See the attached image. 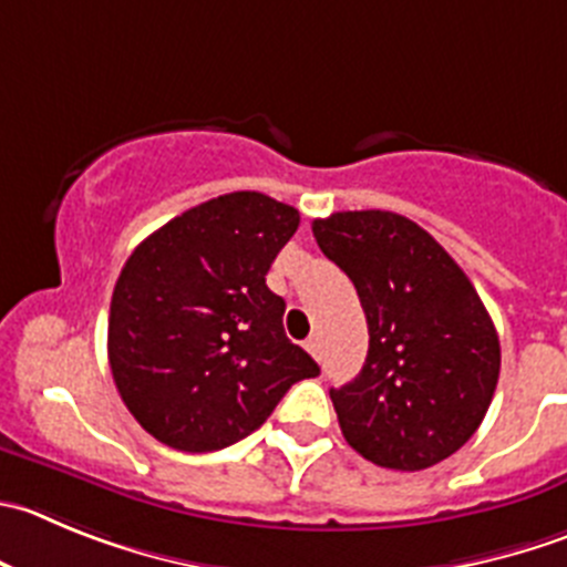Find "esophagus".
<instances>
[{
  "mask_svg": "<svg viewBox=\"0 0 567 567\" xmlns=\"http://www.w3.org/2000/svg\"><path fill=\"white\" fill-rule=\"evenodd\" d=\"M306 350H309V353L315 355V359H320V355H322V344H320V337H317V333H315V337L306 339Z\"/></svg>",
  "mask_w": 567,
  "mask_h": 567,
  "instance_id": "esophagus-1",
  "label": "esophagus"
}]
</instances>
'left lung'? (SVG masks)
Masks as SVG:
<instances>
[{"label":"left lung","instance_id":"1","mask_svg":"<svg viewBox=\"0 0 567 567\" xmlns=\"http://www.w3.org/2000/svg\"><path fill=\"white\" fill-rule=\"evenodd\" d=\"M311 230L368 317L364 368L331 390L344 440L390 471L449 460L482 425L501 370L498 333L471 278L401 214L339 212Z\"/></svg>","mask_w":567,"mask_h":567}]
</instances>
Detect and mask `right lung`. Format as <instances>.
I'll return each mask as SVG.
<instances>
[{
    "label": "right lung",
    "instance_id": "right-lung-1",
    "mask_svg": "<svg viewBox=\"0 0 567 567\" xmlns=\"http://www.w3.org/2000/svg\"><path fill=\"white\" fill-rule=\"evenodd\" d=\"M298 208L234 192L150 234L122 267L107 317L116 390L144 431L186 454L228 449L292 384L320 375L284 333L287 303L267 287Z\"/></svg>",
    "mask_w": 567,
    "mask_h": 567
}]
</instances>
